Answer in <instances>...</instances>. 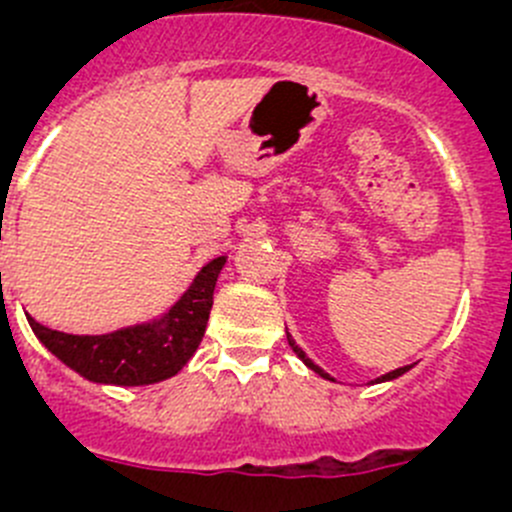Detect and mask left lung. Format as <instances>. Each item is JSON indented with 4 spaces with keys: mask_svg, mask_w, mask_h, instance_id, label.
<instances>
[{
    "mask_svg": "<svg viewBox=\"0 0 512 512\" xmlns=\"http://www.w3.org/2000/svg\"><path fill=\"white\" fill-rule=\"evenodd\" d=\"M287 342H289V347H292V352H294V354H297V356H299V359H302V361H304V366H309V369H312V371H314V374H319V376H322V379H327V381H334V379H332V376H329V374H327V371H324V369H322V366H317V364H314V361H312V359H309V356H307V354H304V349H302V347H299V344H297V342H294V339H292V334H289V332H287ZM409 369H414V364H411V366H401V369H394V371H389V374L379 376V379H374V381H371V384H384V381H394V379H399V376H404V374H406V371H409Z\"/></svg>",
    "mask_w": 512,
    "mask_h": 512,
    "instance_id": "1",
    "label": "left lung"
}]
</instances>
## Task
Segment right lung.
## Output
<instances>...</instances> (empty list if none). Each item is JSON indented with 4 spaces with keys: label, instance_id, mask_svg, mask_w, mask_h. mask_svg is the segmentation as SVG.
I'll list each match as a JSON object with an SVG mask.
<instances>
[{
    "label": "right lung",
    "instance_id": "right-lung-1",
    "mask_svg": "<svg viewBox=\"0 0 512 512\" xmlns=\"http://www.w3.org/2000/svg\"><path fill=\"white\" fill-rule=\"evenodd\" d=\"M227 257L200 267L190 287L148 322L108 334H66L29 319L41 344L86 381L103 386H148L178 374L203 342L213 292Z\"/></svg>",
    "mask_w": 512,
    "mask_h": 512
}]
</instances>
